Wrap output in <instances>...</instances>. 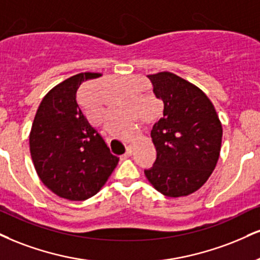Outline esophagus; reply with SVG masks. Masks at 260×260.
<instances>
[{"instance_id": "1", "label": "esophagus", "mask_w": 260, "mask_h": 260, "mask_svg": "<svg viewBox=\"0 0 260 260\" xmlns=\"http://www.w3.org/2000/svg\"><path fill=\"white\" fill-rule=\"evenodd\" d=\"M132 149H133L132 145H128V146H127L126 152H124V154L122 155V158H123V160H124V158H128L131 155H132Z\"/></svg>"}]
</instances>
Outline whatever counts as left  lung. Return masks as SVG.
Here are the masks:
<instances>
[{"label":"left lung","instance_id":"obj_1","mask_svg":"<svg viewBox=\"0 0 260 260\" xmlns=\"http://www.w3.org/2000/svg\"><path fill=\"white\" fill-rule=\"evenodd\" d=\"M148 77L156 98L164 102V117L151 129L157 155L144 173L165 196H187L214 171L223 137L220 120L211 100L195 84L168 71Z\"/></svg>","mask_w":260,"mask_h":260}]
</instances>
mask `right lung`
<instances>
[{
	"mask_svg": "<svg viewBox=\"0 0 260 260\" xmlns=\"http://www.w3.org/2000/svg\"><path fill=\"white\" fill-rule=\"evenodd\" d=\"M99 76L81 73L57 84L42 99L31 127V158L41 181L70 201L94 196L118 164L76 102L81 84Z\"/></svg>",
	"mask_w": 260,
	"mask_h": 260,
	"instance_id": "add662e5",
	"label": "right lung"
}]
</instances>
